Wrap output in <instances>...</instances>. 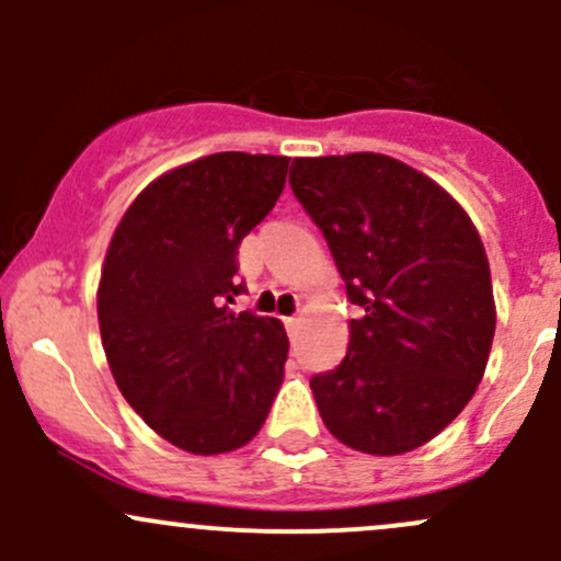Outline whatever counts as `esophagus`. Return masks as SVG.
I'll return each mask as SVG.
<instances>
[{
	"label": "esophagus",
	"mask_w": 561,
	"mask_h": 561,
	"mask_svg": "<svg viewBox=\"0 0 561 561\" xmlns=\"http://www.w3.org/2000/svg\"><path fill=\"white\" fill-rule=\"evenodd\" d=\"M298 322H301V317H287L285 325H287V328H298Z\"/></svg>",
	"instance_id": "esophagus-1"
}]
</instances>
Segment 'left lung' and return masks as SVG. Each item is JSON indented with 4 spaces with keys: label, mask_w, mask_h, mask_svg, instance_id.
I'll use <instances>...</instances> for the list:
<instances>
[{
    "label": "left lung",
    "mask_w": 561,
    "mask_h": 561,
    "mask_svg": "<svg viewBox=\"0 0 561 561\" xmlns=\"http://www.w3.org/2000/svg\"><path fill=\"white\" fill-rule=\"evenodd\" d=\"M290 186L360 307L342 364L309 380L322 423L360 454L421 448L489 364L496 307L483 241L437 181L375 151L298 157Z\"/></svg>",
    "instance_id": "1"
}]
</instances>
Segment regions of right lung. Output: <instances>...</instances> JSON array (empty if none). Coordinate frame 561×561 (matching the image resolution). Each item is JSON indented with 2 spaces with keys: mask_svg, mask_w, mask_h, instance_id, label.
I'll use <instances>...</instances> for the list:
<instances>
[{
  "mask_svg": "<svg viewBox=\"0 0 561 561\" xmlns=\"http://www.w3.org/2000/svg\"><path fill=\"white\" fill-rule=\"evenodd\" d=\"M290 157H201L151 181L124 211L98 290L105 358L127 404L195 456L247 445L279 393L287 333L230 312L239 244L276 206Z\"/></svg>",
  "mask_w": 561,
  "mask_h": 561,
  "instance_id": "1",
  "label": "right lung"
}]
</instances>
